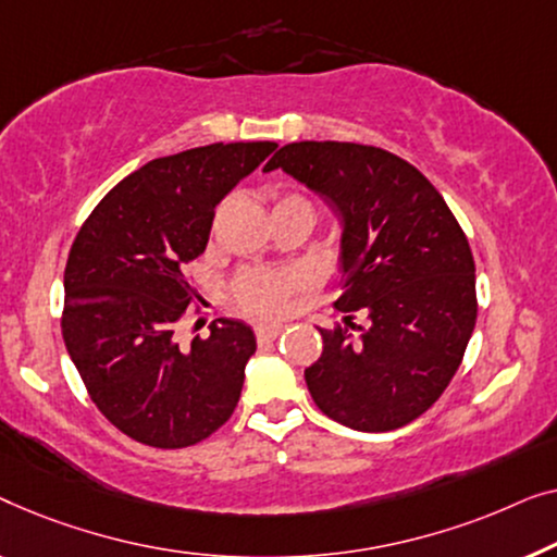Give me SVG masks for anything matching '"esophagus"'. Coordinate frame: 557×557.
<instances>
[{
    "label": "esophagus",
    "mask_w": 557,
    "mask_h": 557,
    "mask_svg": "<svg viewBox=\"0 0 557 557\" xmlns=\"http://www.w3.org/2000/svg\"><path fill=\"white\" fill-rule=\"evenodd\" d=\"M282 331H285L282 325H260L257 327V341L270 343V341H275Z\"/></svg>",
    "instance_id": "obj_1"
}]
</instances>
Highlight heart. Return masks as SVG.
Here are the masks:
<instances>
[{"instance_id":"1","label":"heart","mask_w":557,"mask_h":557,"mask_svg":"<svg viewBox=\"0 0 557 557\" xmlns=\"http://www.w3.org/2000/svg\"><path fill=\"white\" fill-rule=\"evenodd\" d=\"M282 203H308V201L300 197H285L277 201V207H282ZM300 285H302L300 272L255 270L239 277L237 295H239V302L245 305L247 310L257 312V315H275V312L282 310V305H285V297L289 289Z\"/></svg>"}]
</instances>
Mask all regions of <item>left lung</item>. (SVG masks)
<instances>
[{
    "label": "left lung",
    "mask_w": 557,
    "mask_h": 557,
    "mask_svg": "<svg viewBox=\"0 0 557 557\" xmlns=\"http://www.w3.org/2000/svg\"><path fill=\"white\" fill-rule=\"evenodd\" d=\"M282 169L341 219L335 308L318 327L323 354L305 368L318 409L356 432L411 424L457 373L476 320L469 242L432 182L383 148L300 140L264 171ZM369 323L352 333L349 312Z\"/></svg>",
    "instance_id": "8db88e82"
}]
</instances>
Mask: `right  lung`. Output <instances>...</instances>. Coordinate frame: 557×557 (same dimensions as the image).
I'll use <instances>...</instances> for the list:
<instances>
[{
	"instance_id": "obj_1",
	"label": "right lung",
	"mask_w": 557,
	"mask_h": 557,
	"mask_svg": "<svg viewBox=\"0 0 557 557\" xmlns=\"http://www.w3.org/2000/svg\"><path fill=\"white\" fill-rule=\"evenodd\" d=\"M275 148L211 144L148 161L77 232L62 338L103 417L140 444L191 446L237 409L252 327L222 318L191 348L174 333L191 300L184 272L207 249L216 203Z\"/></svg>"
}]
</instances>
